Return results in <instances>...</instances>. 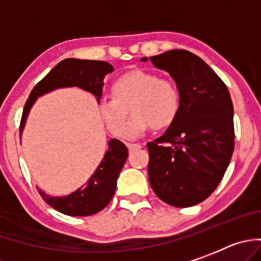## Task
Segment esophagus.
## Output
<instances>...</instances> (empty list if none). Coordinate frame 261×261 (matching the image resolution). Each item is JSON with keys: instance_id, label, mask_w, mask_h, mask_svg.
<instances>
[{"instance_id": "34e87169", "label": "esophagus", "mask_w": 261, "mask_h": 261, "mask_svg": "<svg viewBox=\"0 0 261 261\" xmlns=\"http://www.w3.org/2000/svg\"><path fill=\"white\" fill-rule=\"evenodd\" d=\"M127 148L128 151L133 152L135 151V149H140V148H142V144H139V143H127Z\"/></svg>"}]
</instances>
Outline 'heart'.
Returning a JSON list of instances; mask_svg holds the SVG:
<instances>
[{
  "mask_svg": "<svg viewBox=\"0 0 261 261\" xmlns=\"http://www.w3.org/2000/svg\"><path fill=\"white\" fill-rule=\"evenodd\" d=\"M112 97L100 102V113L114 136L136 138L145 130H164L173 125L180 108V93L170 79L147 70H131L112 84ZM134 116L125 127L128 109ZM126 131H124V127Z\"/></svg>",
  "mask_w": 261,
  "mask_h": 261,
  "instance_id": "b5f03b06",
  "label": "heart"
}]
</instances>
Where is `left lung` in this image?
Returning a JSON list of instances; mask_svg holds the SVG:
<instances>
[{
    "label": "left lung",
    "instance_id": "8db88e82",
    "mask_svg": "<svg viewBox=\"0 0 261 261\" xmlns=\"http://www.w3.org/2000/svg\"><path fill=\"white\" fill-rule=\"evenodd\" d=\"M149 60L174 79L180 108L165 134L147 144L148 178L161 200L186 208L205 200L226 171L236 138L233 102L226 84L191 51L173 49Z\"/></svg>",
    "mask_w": 261,
    "mask_h": 261
}]
</instances>
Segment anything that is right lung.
Masks as SVG:
<instances>
[{"instance_id":"add662e5","label":"right lung","mask_w":261,"mask_h":261,"mask_svg":"<svg viewBox=\"0 0 261 261\" xmlns=\"http://www.w3.org/2000/svg\"><path fill=\"white\" fill-rule=\"evenodd\" d=\"M113 66L105 61L75 60L66 58L61 61L44 76L30 93V97L23 108L20 119V133L24 127L27 114L32 104L44 93L61 87H81L83 90L93 93L100 101L102 95L105 75L113 71ZM127 147L121 140L112 139L109 149L101 160L100 165L95 170L84 186L72 194L63 198H51L37 189L40 196L46 204L58 212L67 216H91L100 212L109 204L113 198L117 187V178L127 159Z\"/></svg>"}]
</instances>
